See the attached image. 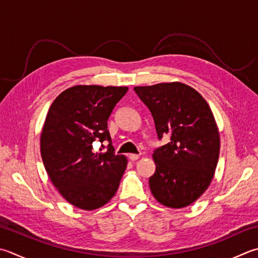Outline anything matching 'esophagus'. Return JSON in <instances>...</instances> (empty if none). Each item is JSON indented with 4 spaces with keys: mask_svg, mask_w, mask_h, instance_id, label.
<instances>
[{
    "mask_svg": "<svg viewBox=\"0 0 258 258\" xmlns=\"http://www.w3.org/2000/svg\"><path fill=\"white\" fill-rule=\"evenodd\" d=\"M140 158V155L139 154H130L128 155V159L132 161V162H134V161H136Z\"/></svg>",
    "mask_w": 258,
    "mask_h": 258,
    "instance_id": "obj_1",
    "label": "esophagus"
}]
</instances>
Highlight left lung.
Returning a JSON list of instances; mask_svg holds the SVG:
<instances>
[{
    "label": "left lung",
    "mask_w": 258,
    "mask_h": 258,
    "mask_svg": "<svg viewBox=\"0 0 258 258\" xmlns=\"http://www.w3.org/2000/svg\"><path fill=\"white\" fill-rule=\"evenodd\" d=\"M134 90L152 114L159 139L170 136V142L153 153L151 192L168 208H183L208 189L215 175L220 138L214 114L203 96L182 83L136 86Z\"/></svg>",
    "instance_id": "left-lung-1"
}]
</instances>
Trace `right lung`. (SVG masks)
<instances>
[{
    "label": "right lung",
    "instance_id": "obj_1",
    "mask_svg": "<svg viewBox=\"0 0 258 258\" xmlns=\"http://www.w3.org/2000/svg\"><path fill=\"white\" fill-rule=\"evenodd\" d=\"M127 87L77 85L50 106L40 135V152L52 184L69 204L95 210L115 196L127 165L115 155L107 120ZM110 142L106 153L92 151L96 140Z\"/></svg>",
    "mask_w": 258,
    "mask_h": 258
}]
</instances>
